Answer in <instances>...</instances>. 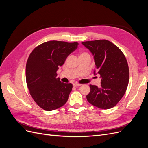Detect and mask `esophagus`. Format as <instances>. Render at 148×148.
I'll use <instances>...</instances> for the list:
<instances>
[{
  "instance_id": "esophagus-1",
  "label": "esophagus",
  "mask_w": 148,
  "mask_h": 148,
  "mask_svg": "<svg viewBox=\"0 0 148 148\" xmlns=\"http://www.w3.org/2000/svg\"><path fill=\"white\" fill-rule=\"evenodd\" d=\"M81 84H79V83H73V86L75 87H77V86H81Z\"/></svg>"
}]
</instances>
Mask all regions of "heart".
Wrapping results in <instances>:
<instances>
[{
	"label": "heart",
	"mask_w": 148,
	"mask_h": 148,
	"mask_svg": "<svg viewBox=\"0 0 148 148\" xmlns=\"http://www.w3.org/2000/svg\"><path fill=\"white\" fill-rule=\"evenodd\" d=\"M84 54H88V53H87L86 52H82L81 53H80L79 56H82V55H84Z\"/></svg>",
	"instance_id": "heart-1"
}]
</instances>
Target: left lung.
Instances as JSON below:
<instances>
[{
	"label": "left lung",
	"mask_w": 148,
	"mask_h": 148,
	"mask_svg": "<svg viewBox=\"0 0 148 148\" xmlns=\"http://www.w3.org/2000/svg\"><path fill=\"white\" fill-rule=\"evenodd\" d=\"M94 56L96 70L100 75L101 86L90 84L88 101L98 108L109 109L117 104L126 92L129 82V68L122 51L107 40L82 42Z\"/></svg>",
	"instance_id": "obj_1"
}]
</instances>
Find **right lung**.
<instances>
[{"label": "right lung", "instance_id": "add662e5", "mask_svg": "<svg viewBox=\"0 0 148 148\" xmlns=\"http://www.w3.org/2000/svg\"><path fill=\"white\" fill-rule=\"evenodd\" d=\"M78 45L76 42L50 41L30 53L26 65V84L31 97L44 110L57 109L68 100L73 85L60 82L56 72Z\"/></svg>", "mask_w": 148, "mask_h": 148}]
</instances>
